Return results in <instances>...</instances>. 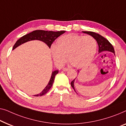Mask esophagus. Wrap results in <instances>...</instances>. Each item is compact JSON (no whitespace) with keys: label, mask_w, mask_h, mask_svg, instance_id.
<instances>
[{"label":"esophagus","mask_w":126,"mask_h":126,"mask_svg":"<svg viewBox=\"0 0 126 126\" xmlns=\"http://www.w3.org/2000/svg\"><path fill=\"white\" fill-rule=\"evenodd\" d=\"M69 69V67H64V68L63 69V70L64 71V72H66V71H67Z\"/></svg>","instance_id":"esophagus-1"}]
</instances>
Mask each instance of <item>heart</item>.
Returning <instances> with one entry per match:
<instances>
[{
	"instance_id": "heart-1",
	"label": "heart",
	"mask_w": 126,
	"mask_h": 126,
	"mask_svg": "<svg viewBox=\"0 0 126 126\" xmlns=\"http://www.w3.org/2000/svg\"><path fill=\"white\" fill-rule=\"evenodd\" d=\"M96 48L97 43L92 36L68 34L57 39L56 45L51 47V52L58 65H63L67 56L73 66L82 67L94 59Z\"/></svg>"
}]
</instances>
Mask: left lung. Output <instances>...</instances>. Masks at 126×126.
Returning <instances> with one entry per match:
<instances>
[{
	"mask_svg": "<svg viewBox=\"0 0 126 126\" xmlns=\"http://www.w3.org/2000/svg\"><path fill=\"white\" fill-rule=\"evenodd\" d=\"M83 33H87L89 34V35L92 36L94 38L95 40H96V42H97L98 47H99V50H98V52L101 53L102 52H110L113 53L115 54V50L114 49V47H112L110 42H109L106 39H105V37H103V36L100 35L99 34L96 33H95L93 32H90V31H82ZM75 79L71 82V86L73 87V89H74V90L76 92L75 88H74V81H75Z\"/></svg>",
	"mask_w": 126,
	"mask_h": 126,
	"instance_id": "obj_1",
	"label": "left lung"
}]
</instances>
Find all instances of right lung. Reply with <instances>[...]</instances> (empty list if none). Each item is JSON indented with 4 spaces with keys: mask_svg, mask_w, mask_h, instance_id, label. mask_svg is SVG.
I'll list each match as a JSON object with an SVG mask.
<instances>
[{
    "mask_svg": "<svg viewBox=\"0 0 126 126\" xmlns=\"http://www.w3.org/2000/svg\"><path fill=\"white\" fill-rule=\"evenodd\" d=\"M65 32V31H57V32H53V31H44V30H36L33 31L30 33L25 34V35L23 36V37L18 40L16 42L15 45L13 47L14 50L19 45H20L26 43V42L31 41V40H40L42 41L44 43H45L50 48L51 45L53 43V41L57 39L58 37H59L60 35L64 33ZM59 73V70H54L52 72V76H51L50 79L49 81L48 85L47 86L45 87L44 89L40 93L37 95H34V96H42L47 93V92L49 90V89L52 86L53 83L54 78L57 74Z\"/></svg>",
    "mask_w": 126,
    "mask_h": 126,
    "instance_id": "1",
    "label": "right lung"
}]
</instances>
